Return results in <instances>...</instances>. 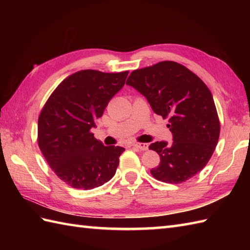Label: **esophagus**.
Wrapping results in <instances>:
<instances>
[{"instance_id": "34e87169", "label": "esophagus", "mask_w": 250, "mask_h": 250, "mask_svg": "<svg viewBox=\"0 0 250 250\" xmlns=\"http://www.w3.org/2000/svg\"><path fill=\"white\" fill-rule=\"evenodd\" d=\"M132 147L137 148V149H140L142 151H145L148 149V145L144 144V143H135V144H132Z\"/></svg>"}]
</instances>
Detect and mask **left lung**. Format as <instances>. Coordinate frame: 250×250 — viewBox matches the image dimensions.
I'll return each mask as SVG.
<instances>
[{
	"mask_svg": "<svg viewBox=\"0 0 250 250\" xmlns=\"http://www.w3.org/2000/svg\"><path fill=\"white\" fill-rule=\"evenodd\" d=\"M126 84L142 93L157 115L168 118L172 144L155 142L160 156L150 173L167 184H180L203 169L218 143L220 124L213 95L201 78L174 61L131 73Z\"/></svg>",
	"mask_w": 250,
	"mask_h": 250,
	"instance_id": "1",
	"label": "left lung"
}]
</instances>
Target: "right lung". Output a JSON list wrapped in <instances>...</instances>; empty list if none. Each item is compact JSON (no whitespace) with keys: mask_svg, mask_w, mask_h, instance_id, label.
<instances>
[{"mask_svg":"<svg viewBox=\"0 0 250 250\" xmlns=\"http://www.w3.org/2000/svg\"><path fill=\"white\" fill-rule=\"evenodd\" d=\"M129 72L83 70L66 77L42 109L40 149L52 171L73 188L90 190L113 178L124 147L104 146L91 133Z\"/></svg>","mask_w":250,"mask_h":250,"instance_id":"obj_1","label":"right lung"}]
</instances>
